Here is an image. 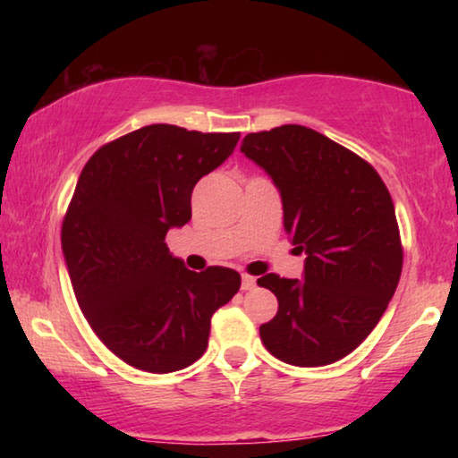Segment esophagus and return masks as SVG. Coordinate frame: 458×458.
I'll list each match as a JSON object with an SVG mask.
<instances>
[{
	"mask_svg": "<svg viewBox=\"0 0 458 458\" xmlns=\"http://www.w3.org/2000/svg\"><path fill=\"white\" fill-rule=\"evenodd\" d=\"M254 286H257V278L250 275H242V291H250Z\"/></svg>",
	"mask_w": 458,
	"mask_h": 458,
	"instance_id": "1",
	"label": "esophagus"
}]
</instances>
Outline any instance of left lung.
<instances>
[{
    "mask_svg": "<svg viewBox=\"0 0 458 458\" xmlns=\"http://www.w3.org/2000/svg\"><path fill=\"white\" fill-rule=\"evenodd\" d=\"M240 151L281 191L286 234L307 254L301 281H257L278 301L262 344L291 366H329L369 335L396 293L402 242L390 191L360 155L303 125L246 135Z\"/></svg>",
    "mask_w": 458,
    "mask_h": 458,
    "instance_id": "left-lung-1",
    "label": "left lung"
}]
</instances>
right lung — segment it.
Listing matches in <instances>:
<instances>
[{
  "label": "right lung",
  "instance_id": "obj_1",
  "mask_svg": "<svg viewBox=\"0 0 458 458\" xmlns=\"http://www.w3.org/2000/svg\"><path fill=\"white\" fill-rule=\"evenodd\" d=\"M240 133L147 125L87 161L62 222L74 297L98 339L129 366L169 374L204 355L212 315L234 297L226 267L193 273L165 244L191 218V191Z\"/></svg>",
  "mask_w": 458,
  "mask_h": 458
}]
</instances>
